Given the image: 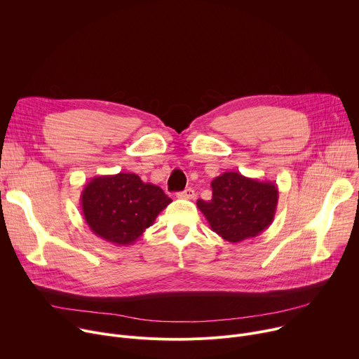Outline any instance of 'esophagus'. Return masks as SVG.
I'll list each match as a JSON object with an SVG mask.
<instances>
[{"label":"esophagus","instance_id":"1","mask_svg":"<svg viewBox=\"0 0 359 359\" xmlns=\"http://www.w3.org/2000/svg\"><path fill=\"white\" fill-rule=\"evenodd\" d=\"M177 196H178V198H181V200H192V198L195 196V192H194V189H192V188H187L185 191L178 192V194H177Z\"/></svg>","mask_w":359,"mask_h":359}]
</instances>
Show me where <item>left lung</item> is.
I'll return each instance as SVG.
<instances>
[{
	"label": "left lung",
	"instance_id": "8db88e82",
	"mask_svg": "<svg viewBox=\"0 0 359 359\" xmlns=\"http://www.w3.org/2000/svg\"><path fill=\"white\" fill-rule=\"evenodd\" d=\"M211 188V200H198L196 205L211 229L225 241L241 243L258 236L272 224L278 205L275 182L224 172L212 180Z\"/></svg>",
	"mask_w": 359,
	"mask_h": 359
}]
</instances>
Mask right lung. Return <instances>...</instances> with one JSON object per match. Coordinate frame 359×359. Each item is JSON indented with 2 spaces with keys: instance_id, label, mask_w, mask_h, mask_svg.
<instances>
[{
  "instance_id": "add662e5",
  "label": "right lung",
  "mask_w": 359,
  "mask_h": 359,
  "mask_svg": "<svg viewBox=\"0 0 359 359\" xmlns=\"http://www.w3.org/2000/svg\"><path fill=\"white\" fill-rule=\"evenodd\" d=\"M81 210L90 229L118 247L133 245L158 214L171 204L164 191L137 174L94 177L81 192Z\"/></svg>"
}]
</instances>
